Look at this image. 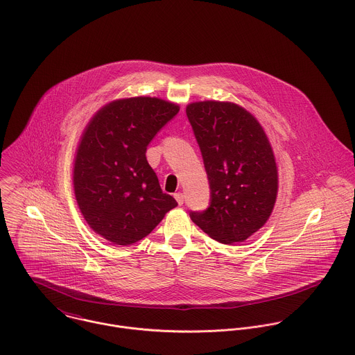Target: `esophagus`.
<instances>
[{
    "label": "esophagus",
    "instance_id": "34e87169",
    "mask_svg": "<svg viewBox=\"0 0 355 355\" xmlns=\"http://www.w3.org/2000/svg\"><path fill=\"white\" fill-rule=\"evenodd\" d=\"M175 200L178 201L179 205H183V203H184V196H183L182 193H176V194H175Z\"/></svg>",
    "mask_w": 355,
    "mask_h": 355
}]
</instances>
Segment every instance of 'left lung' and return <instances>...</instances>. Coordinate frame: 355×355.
<instances>
[{
    "label": "left lung",
    "instance_id": "left-lung-1",
    "mask_svg": "<svg viewBox=\"0 0 355 355\" xmlns=\"http://www.w3.org/2000/svg\"><path fill=\"white\" fill-rule=\"evenodd\" d=\"M186 113L210 187L209 207L190 217L220 243L243 242L266 223L277 197L268 137L250 112L232 102H193Z\"/></svg>",
    "mask_w": 355,
    "mask_h": 355
}]
</instances>
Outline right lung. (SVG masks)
<instances>
[{
	"mask_svg": "<svg viewBox=\"0 0 355 355\" xmlns=\"http://www.w3.org/2000/svg\"><path fill=\"white\" fill-rule=\"evenodd\" d=\"M179 109L155 97L124 98L105 105L87 124L75 157L73 190L85 220L106 241L132 245L178 206L162 193L146 149Z\"/></svg>",
	"mask_w": 355,
	"mask_h": 355,
	"instance_id": "obj_1",
	"label": "right lung"
}]
</instances>
